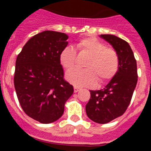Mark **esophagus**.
<instances>
[{
	"instance_id": "1",
	"label": "esophagus",
	"mask_w": 151,
	"mask_h": 151,
	"mask_svg": "<svg viewBox=\"0 0 151 151\" xmlns=\"http://www.w3.org/2000/svg\"><path fill=\"white\" fill-rule=\"evenodd\" d=\"M80 90V88H78V87H76V86H74V88H73V91H74V92H78V91Z\"/></svg>"
}]
</instances>
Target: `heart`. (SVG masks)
<instances>
[{
    "label": "heart",
    "instance_id": "1",
    "mask_svg": "<svg viewBox=\"0 0 151 151\" xmlns=\"http://www.w3.org/2000/svg\"><path fill=\"white\" fill-rule=\"evenodd\" d=\"M81 53L89 55L85 68L73 69L66 73V80L76 87H92L98 82L110 80L117 73L119 58L113 48H106L103 42L95 37H85L77 44ZM76 52L73 48L66 47L59 55V62L66 70L72 68L75 63Z\"/></svg>",
    "mask_w": 151,
    "mask_h": 151
}]
</instances>
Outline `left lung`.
Segmentation results:
<instances>
[{"mask_svg":"<svg viewBox=\"0 0 151 151\" xmlns=\"http://www.w3.org/2000/svg\"><path fill=\"white\" fill-rule=\"evenodd\" d=\"M99 37L110 43L117 52L119 66L104 88L90 90L91 97L85 110L92 121L106 124L122 116L129 106L137 84V64L128 42L111 34Z\"/></svg>","mask_w":151,"mask_h":151,"instance_id":"1","label":"left lung"}]
</instances>
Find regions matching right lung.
Returning a JSON list of instances; mask_svg holds the SVG:
<instances>
[{
    "label": "right lung",
    "mask_w": 151,
    "mask_h": 151,
    "mask_svg": "<svg viewBox=\"0 0 151 151\" xmlns=\"http://www.w3.org/2000/svg\"><path fill=\"white\" fill-rule=\"evenodd\" d=\"M64 33L45 30L23 46L15 62L14 85L21 107L29 117L49 124L62 117L73 88L63 79L59 55L68 45Z\"/></svg>",
    "instance_id": "add662e5"
}]
</instances>
